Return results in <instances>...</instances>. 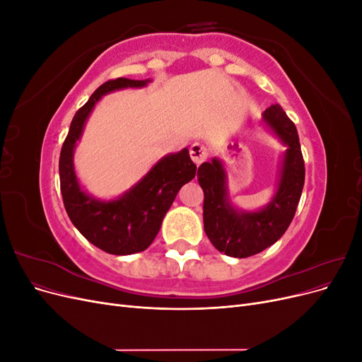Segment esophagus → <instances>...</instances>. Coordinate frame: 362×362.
Here are the masks:
<instances>
[{
	"instance_id": "1",
	"label": "esophagus",
	"mask_w": 362,
	"mask_h": 362,
	"mask_svg": "<svg viewBox=\"0 0 362 362\" xmlns=\"http://www.w3.org/2000/svg\"><path fill=\"white\" fill-rule=\"evenodd\" d=\"M190 157L196 164H201L208 158V149L202 144H199V141H194L190 146Z\"/></svg>"
}]
</instances>
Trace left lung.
<instances>
[{"label": "left lung", "mask_w": 362, "mask_h": 362, "mask_svg": "<svg viewBox=\"0 0 362 362\" xmlns=\"http://www.w3.org/2000/svg\"><path fill=\"white\" fill-rule=\"evenodd\" d=\"M262 122L286 146L282 152L275 194L259 210L247 211L233 204L228 173L221 158L202 163L198 181L204 190V229L213 246L228 257L246 258L272 246L287 231L298 208L305 164L298 129L279 104L262 113Z\"/></svg>", "instance_id": "1"}]
</instances>
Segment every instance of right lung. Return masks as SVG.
Returning a JSON list of instances; mask_svg holds the SVG:
<instances>
[{
    "label": "right lung",
    "instance_id": "1",
    "mask_svg": "<svg viewBox=\"0 0 362 362\" xmlns=\"http://www.w3.org/2000/svg\"><path fill=\"white\" fill-rule=\"evenodd\" d=\"M149 83V78H117L98 87L75 113L60 152V190L71 222L92 245L112 255H131L149 247L180 189L196 175V164L184 148L160 158L133 187L113 199L95 198L76 178L74 151L95 105L107 93L141 89Z\"/></svg>",
    "mask_w": 362,
    "mask_h": 362
}]
</instances>
